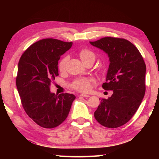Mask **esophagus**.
Masks as SVG:
<instances>
[{"label": "esophagus", "mask_w": 159, "mask_h": 159, "mask_svg": "<svg viewBox=\"0 0 159 159\" xmlns=\"http://www.w3.org/2000/svg\"><path fill=\"white\" fill-rule=\"evenodd\" d=\"M80 96H82V97H84V98H88V97H90V95H88V94H85V93H82V94H80Z\"/></svg>", "instance_id": "1"}]
</instances>
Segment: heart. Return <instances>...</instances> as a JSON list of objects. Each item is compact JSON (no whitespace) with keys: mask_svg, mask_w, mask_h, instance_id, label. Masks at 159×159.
I'll return each instance as SVG.
<instances>
[{"mask_svg":"<svg viewBox=\"0 0 159 159\" xmlns=\"http://www.w3.org/2000/svg\"><path fill=\"white\" fill-rule=\"evenodd\" d=\"M79 57L81 59L83 63L89 60H94L95 59V55L93 51H91L86 48L80 50L79 52ZM69 60V57L67 56L61 59L58 64V68L60 71H64L66 68V64ZM95 83V80L93 79H88V78H79V79L74 80L71 84L72 88L80 92H88L90 90V85L92 83Z\"/></svg>","mask_w":159,"mask_h":159,"instance_id":"heart-1","label":"heart"}]
</instances>
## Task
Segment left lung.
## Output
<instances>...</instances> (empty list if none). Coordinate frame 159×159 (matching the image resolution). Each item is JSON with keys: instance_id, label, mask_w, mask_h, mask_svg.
I'll return each instance as SVG.
<instances>
[{"instance_id": "8db88e82", "label": "left lung", "mask_w": 159, "mask_h": 159, "mask_svg": "<svg viewBox=\"0 0 159 159\" xmlns=\"http://www.w3.org/2000/svg\"><path fill=\"white\" fill-rule=\"evenodd\" d=\"M90 43L109 56L110 64L102 88L113 90L107 99H99L94 116L104 127H120L133 116L144 98L146 64L138 48L126 39L109 36Z\"/></svg>"}]
</instances>
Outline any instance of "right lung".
Wrapping results in <instances>:
<instances>
[{
  "instance_id": "obj_1",
  "label": "right lung",
  "mask_w": 159,
  "mask_h": 159,
  "mask_svg": "<svg viewBox=\"0 0 159 159\" xmlns=\"http://www.w3.org/2000/svg\"><path fill=\"white\" fill-rule=\"evenodd\" d=\"M73 43L45 39L34 43L22 54L18 64L16 85L25 112L45 128L62 123L76 98L73 94L55 95L50 87L58 74L60 56Z\"/></svg>"
}]
</instances>
